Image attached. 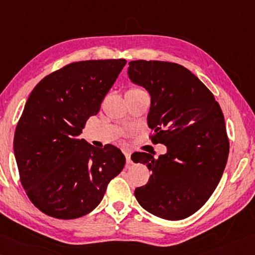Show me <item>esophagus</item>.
Listing matches in <instances>:
<instances>
[{
    "label": "esophagus",
    "mask_w": 255,
    "mask_h": 255,
    "mask_svg": "<svg viewBox=\"0 0 255 255\" xmlns=\"http://www.w3.org/2000/svg\"><path fill=\"white\" fill-rule=\"evenodd\" d=\"M125 159H127V163L128 166V164H132V160H131V152H125Z\"/></svg>",
    "instance_id": "obj_1"
}]
</instances>
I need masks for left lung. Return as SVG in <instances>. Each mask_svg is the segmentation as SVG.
Here are the masks:
<instances>
[{
    "label": "left lung",
    "mask_w": 255,
    "mask_h": 255,
    "mask_svg": "<svg viewBox=\"0 0 255 255\" xmlns=\"http://www.w3.org/2000/svg\"><path fill=\"white\" fill-rule=\"evenodd\" d=\"M128 65V78L151 96V140L167 146L158 159L132 154L152 172L134 196L154 216L184 220L204 206L224 172L230 152L224 115L212 92L184 66L158 60Z\"/></svg>",
    "instance_id": "8db88e82"
}]
</instances>
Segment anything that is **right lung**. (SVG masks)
I'll return each instance as SVG.
<instances>
[{"label":"right lung","instance_id":"obj_1","mask_svg":"<svg viewBox=\"0 0 255 255\" xmlns=\"http://www.w3.org/2000/svg\"><path fill=\"white\" fill-rule=\"evenodd\" d=\"M125 64V59L73 62L46 76L31 92L13 149L21 184L46 215L73 220L91 213L124 168L120 149L95 148L79 135Z\"/></svg>","mask_w":255,"mask_h":255}]
</instances>
